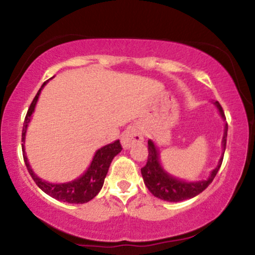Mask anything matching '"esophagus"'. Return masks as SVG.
<instances>
[{
	"label": "esophagus",
	"instance_id": "obj_1",
	"mask_svg": "<svg viewBox=\"0 0 255 255\" xmlns=\"http://www.w3.org/2000/svg\"><path fill=\"white\" fill-rule=\"evenodd\" d=\"M143 141L142 133L139 132L138 128H128L122 136V144L124 148L131 147L135 143H139Z\"/></svg>",
	"mask_w": 255,
	"mask_h": 255
}]
</instances>
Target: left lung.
I'll list each match as a JSON object with an SVG mask.
<instances>
[{"instance_id": "left-lung-1", "label": "left lung", "mask_w": 255, "mask_h": 255, "mask_svg": "<svg viewBox=\"0 0 255 255\" xmlns=\"http://www.w3.org/2000/svg\"><path fill=\"white\" fill-rule=\"evenodd\" d=\"M214 105L218 108L220 116L223 119H225L224 111H223L222 106L218 101L214 102ZM227 136H228V123L225 124V130H224V137H223V147L227 145ZM223 162V156L220 158L218 166L211 172L210 177L205 181L200 182H184L181 179H177L174 177L170 176L167 172H165L164 168L161 167L159 161V153L156 147L154 145V143L148 141V159L147 164H145L141 168V173L143 177V181H144L145 187L148 188V190L153 194L154 196L158 197L160 200H164V201L168 202H179L183 200L191 199V197L199 195L200 193H202L208 185L212 183V181L216 177V174L218 173L220 166Z\"/></svg>"}]
</instances>
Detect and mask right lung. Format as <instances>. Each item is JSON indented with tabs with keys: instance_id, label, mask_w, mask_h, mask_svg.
<instances>
[{
	"instance_id": "1",
	"label": "right lung",
	"mask_w": 255,
	"mask_h": 255,
	"mask_svg": "<svg viewBox=\"0 0 255 255\" xmlns=\"http://www.w3.org/2000/svg\"><path fill=\"white\" fill-rule=\"evenodd\" d=\"M47 82L43 83L41 89L38 90V93H37V95L35 96V99H33V101L31 102L30 108H28L27 114L24 120L21 142L25 141V133H26L27 123L30 122L31 114H32L33 110H35V106L37 104V100H38L39 94H41L42 88L44 87ZM21 147H22V156H24L25 165H26L28 173H30V176L32 177L33 181L36 182V184L49 196L59 200V201L68 202V204H85V202L90 201L91 199H94V197L99 194V191L101 190L102 185H104L106 174L108 172V168H110V165L111 162H112L113 158L117 155V154L120 153L123 149L122 144H120L119 141H116L111 143V144L105 145V147H102L101 149L96 151L95 156H94L93 161H91V165L87 170V172L83 174L82 177H79V178L76 179V181L64 183V184H53V183L42 181L41 178H38V177L33 173L32 168H31L30 165H28L26 155H25L24 144H21Z\"/></svg>"
}]
</instances>
